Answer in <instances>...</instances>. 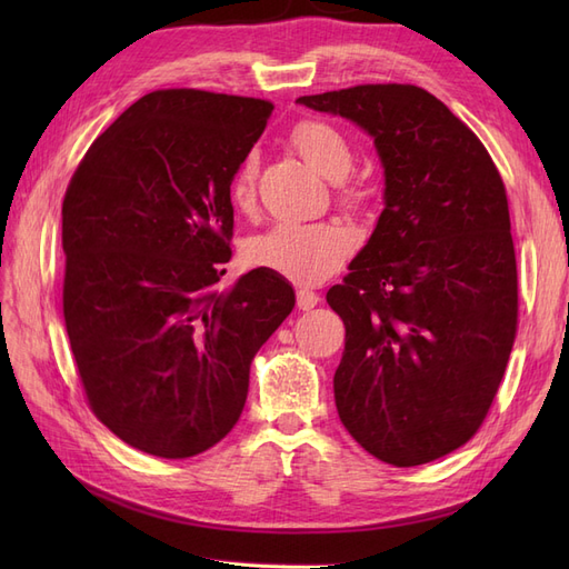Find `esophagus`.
Here are the masks:
<instances>
[{"label":"esophagus","mask_w":569,"mask_h":569,"mask_svg":"<svg viewBox=\"0 0 569 569\" xmlns=\"http://www.w3.org/2000/svg\"><path fill=\"white\" fill-rule=\"evenodd\" d=\"M297 303H299L301 311H311V308H316L320 303V297L311 289H299L297 291Z\"/></svg>","instance_id":"obj_1"}]
</instances>
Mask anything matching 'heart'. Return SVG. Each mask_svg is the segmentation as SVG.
<instances>
[{"mask_svg":"<svg viewBox=\"0 0 569 569\" xmlns=\"http://www.w3.org/2000/svg\"><path fill=\"white\" fill-rule=\"evenodd\" d=\"M291 142L306 163L327 180H341L353 166V147L337 128L322 120H303L291 130ZM256 161L249 157L237 168L230 197L237 209L253 203ZM351 199L358 192H349ZM353 249V232L339 222H274L251 237L244 256L256 268L278 272L299 284L322 282Z\"/></svg>","mask_w":569,"mask_h":569,"instance_id":"heart-1","label":"heart"}]
</instances>
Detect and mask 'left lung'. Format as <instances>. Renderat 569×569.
Instances as JSON below:
<instances>
[{
	"label": "left lung",
	"mask_w": 569,
	"mask_h": 569,
	"mask_svg": "<svg viewBox=\"0 0 569 569\" xmlns=\"http://www.w3.org/2000/svg\"><path fill=\"white\" fill-rule=\"evenodd\" d=\"M375 142L385 211L327 303L347 325L335 372L341 425L412 468L485 420L518 327V266L501 176L477 134L416 84L297 99Z\"/></svg>",
	"instance_id": "obj_1"
}]
</instances>
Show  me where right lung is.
Segmentation results:
<instances>
[{
	"instance_id": "obj_1",
	"label": "right lung",
	"mask_w": 569,
	"mask_h": 569,
	"mask_svg": "<svg viewBox=\"0 0 569 569\" xmlns=\"http://www.w3.org/2000/svg\"><path fill=\"white\" fill-rule=\"evenodd\" d=\"M263 99L159 90L120 113L66 189L63 318L94 416L132 449L189 458L242 416L249 366L297 303L232 258L230 184L266 130Z\"/></svg>"
}]
</instances>
